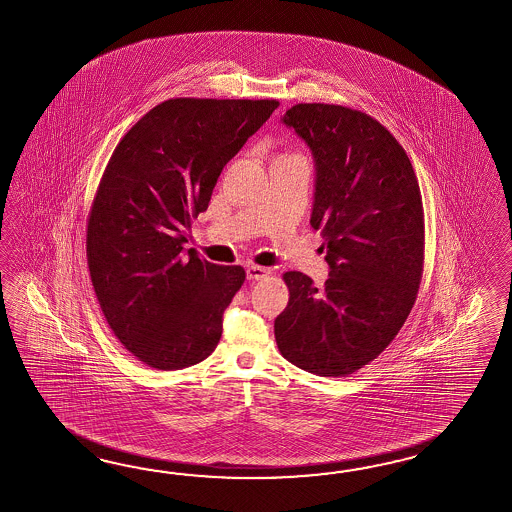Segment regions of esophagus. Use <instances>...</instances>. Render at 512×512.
Segmentation results:
<instances>
[{"mask_svg": "<svg viewBox=\"0 0 512 512\" xmlns=\"http://www.w3.org/2000/svg\"><path fill=\"white\" fill-rule=\"evenodd\" d=\"M269 275H271V269H267V267H260V265H249L247 267V278L249 280H263Z\"/></svg>", "mask_w": 512, "mask_h": 512, "instance_id": "34e87169", "label": "esophagus"}]
</instances>
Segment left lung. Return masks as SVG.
<instances>
[{
    "label": "left lung",
    "instance_id": "1",
    "mask_svg": "<svg viewBox=\"0 0 512 512\" xmlns=\"http://www.w3.org/2000/svg\"><path fill=\"white\" fill-rule=\"evenodd\" d=\"M315 163L310 224L323 234L328 280L288 271L276 345L293 366L345 377L394 340L423 271L420 185L403 146L375 118L343 105L297 104L280 118Z\"/></svg>",
    "mask_w": 512,
    "mask_h": 512
}]
</instances>
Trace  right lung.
Masks as SVG:
<instances>
[{
	"label": "right lung",
	"mask_w": 512,
	"mask_h": 512,
	"mask_svg": "<svg viewBox=\"0 0 512 512\" xmlns=\"http://www.w3.org/2000/svg\"><path fill=\"white\" fill-rule=\"evenodd\" d=\"M276 107V100H167L109 159L92 202L87 262L109 327L146 366H195L221 340L224 310L245 271L200 260L184 243L224 165Z\"/></svg>",
	"instance_id": "1"
}]
</instances>
